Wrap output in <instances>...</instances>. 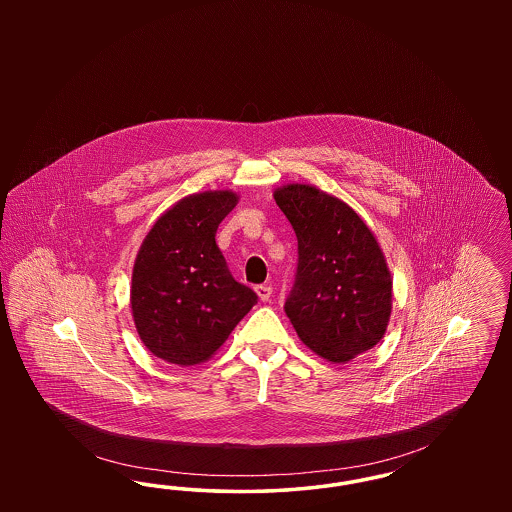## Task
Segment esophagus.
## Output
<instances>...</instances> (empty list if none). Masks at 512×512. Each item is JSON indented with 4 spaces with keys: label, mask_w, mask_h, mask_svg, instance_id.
I'll return each instance as SVG.
<instances>
[{
    "label": "esophagus",
    "mask_w": 512,
    "mask_h": 512,
    "mask_svg": "<svg viewBox=\"0 0 512 512\" xmlns=\"http://www.w3.org/2000/svg\"><path fill=\"white\" fill-rule=\"evenodd\" d=\"M255 292H257L261 301H268V299H270V295H272V288H270L268 284H261V286H257V288H255Z\"/></svg>",
    "instance_id": "34e87169"
}]
</instances>
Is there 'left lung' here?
I'll use <instances>...</instances> for the list:
<instances>
[{"mask_svg":"<svg viewBox=\"0 0 512 512\" xmlns=\"http://www.w3.org/2000/svg\"><path fill=\"white\" fill-rule=\"evenodd\" d=\"M274 199L299 251L286 315L318 357L349 363L388 330L393 282L384 251L365 220L317 186L286 184Z\"/></svg>","mask_w":512,"mask_h":512,"instance_id":"1","label":"left lung"}]
</instances>
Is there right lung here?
I'll use <instances>...</instances> for the list:
<instances>
[{"mask_svg": "<svg viewBox=\"0 0 512 512\" xmlns=\"http://www.w3.org/2000/svg\"><path fill=\"white\" fill-rule=\"evenodd\" d=\"M232 190L186 195L153 222L134 261L130 307L147 349L178 366L209 361L257 295L236 282L215 242Z\"/></svg>", "mask_w": 512, "mask_h": 512, "instance_id": "obj_1", "label": "right lung"}]
</instances>
